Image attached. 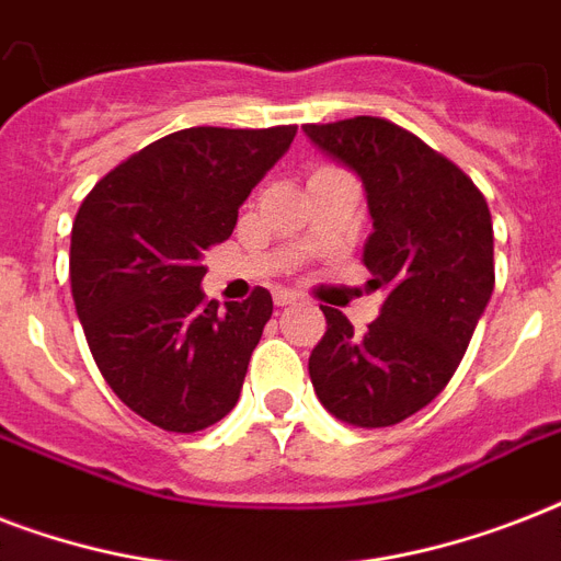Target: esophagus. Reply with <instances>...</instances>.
<instances>
[{
	"label": "esophagus",
	"mask_w": 561,
	"mask_h": 561,
	"mask_svg": "<svg viewBox=\"0 0 561 561\" xmlns=\"http://www.w3.org/2000/svg\"><path fill=\"white\" fill-rule=\"evenodd\" d=\"M273 302H276V306H279V308L294 306V302H297V294H294V290L276 288V290H273Z\"/></svg>",
	"instance_id": "obj_1"
}]
</instances>
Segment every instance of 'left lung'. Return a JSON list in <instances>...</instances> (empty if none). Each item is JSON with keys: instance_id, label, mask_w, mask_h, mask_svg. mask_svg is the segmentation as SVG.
I'll use <instances>...</instances> for the list:
<instances>
[{"instance_id": "8db88e82", "label": "left lung", "mask_w": 561, "mask_h": 561, "mask_svg": "<svg viewBox=\"0 0 561 561\" xmlns=\"http://www.w3.org/2000/svg\"><path fill=\"white\" fill-rule=\"evenodd\" d=\"M364 183L373 236L364 244L381 314L355 332L320 306L325 334L308 358L317 399L341 422L387 427L443 392L495 288L486 197L443 153L387 118L302 127Z\"/></svg>"}]
</instances>
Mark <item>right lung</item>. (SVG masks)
I'll return each instance as SVG.
<instances>
[{
	"mask_svg": "<svg viewBox=\"0 0 561 561\" xmlns=\"http://www.w3.org/2000/svg\"><path fill=\"white\" fill-rule=\"evenodd\" d=\"M297 125L186 127L101 178L72 224L75 311L104 381L151 425L194 434L236 408L273 299L255 288L227 311L201 264L232 236L238 206Z\"/></svg>",
	"mask_w": 561,
	"mask_h": 561,
	"instance_id": "1",
	"label": "right lung"
}]
</instances>
